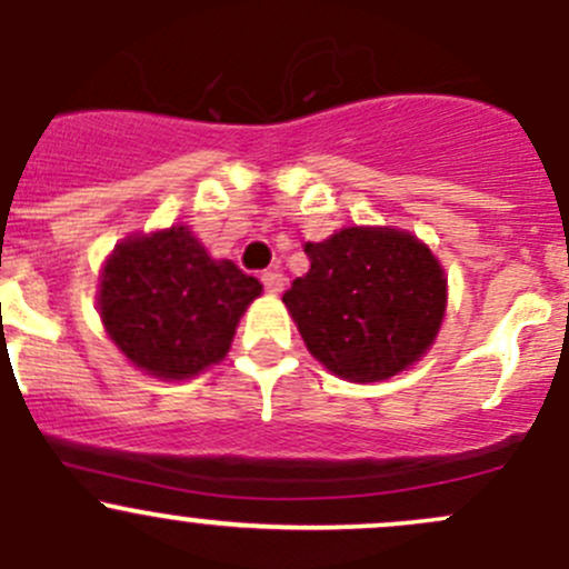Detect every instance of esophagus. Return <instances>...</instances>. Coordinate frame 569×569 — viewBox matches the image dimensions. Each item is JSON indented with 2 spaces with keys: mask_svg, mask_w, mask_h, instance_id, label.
I'll return each mask as SVG.
<instances>
[{
  "mask_svg": "<svg viewBox=\"0 0 569 569\" xmlns=\"http://www.w3.org/2000/svg\"><path fill=\"white\" fill-rule=\"evenodd\" d=\"M261 283L269 295H280L283 291V274L280 272H263L261 274Z\"/></svg>",
  "mask_w": 569,
  "mask_h": 569,
  "instance_id": "1",
  "label": "esophagus"
}]
</instances>
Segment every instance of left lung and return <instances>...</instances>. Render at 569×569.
<instances>
[{
    "instance_id": "left-lung-1",
    "label": "left lung",
    "mask_w": 569,
    "mask_h": 569,
    "mask_svg": "<svg viewBox=\"0 0 569 569\" xmlns=\"http://www.w3.org/2000/svg\"><path fill=\"white\" fill-rule=\"evenodd\" d=\"M311 261L283 295L308 352L349 382H382L432 349L449 280L432 250L393 226H349L308 242Z\"/></svg>"
}]
</instances>
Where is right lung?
<instances>
[{"label":"right lung","mask_w":569,"mask_h":569,"mask_svg":"<svg viewBox=\"0 0 569 569\" xmlns=\"http://www.w3.org/2000/svg\"><path fill=\"white\" fill-rule=\"evenodd\" d=\"M261 283L211 258L189 226L131 233L99 274V317L131 366L159 380H192L226 360Z\"/></svg>","instance_id":"right-lung-1"}]
</instances>
